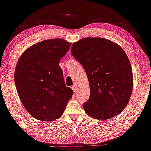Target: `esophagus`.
<instances>
[{
  "mask_svg": "<svg viewBox=\"0 0 151 151\" xmlns=\"http://www.w3.org/2000/svg\"><path fill=\"white\" fill-rule=\"evenodd\" d=\"M72 89H73V91H74V92H77V86H72Z\"/></svg>",
  "mask_w": 151,
  "mask_h": 151,
  "instance_id": "34e87169",
  "label": "esophagus"
}]
</instances>
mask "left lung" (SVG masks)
<instances>
[{"label":"left lung","instance_id":"left-lung-1","mask_svg":"<svg viewBox=\"0 0 151 151\" xmlns=\"http://www.w3.org/2000/svg\"><path fill=\"white\" fill-rule=\"evenodd\" d=\"M71 52L84 67L90 96L84 104L90 116L106 120L117 116L128 104L133 90L131 63L116 43L101 37H85L74 42Z\"/></svg>","mask_w":151,"mask_h":151}]
</instances>
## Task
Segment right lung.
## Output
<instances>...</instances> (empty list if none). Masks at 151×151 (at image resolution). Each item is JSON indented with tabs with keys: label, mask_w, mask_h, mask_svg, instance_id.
Masks as SVG:
<instances>
[{
	"label": "right lung",
	"mask_w": 151,
	"mask_h": 151,
	"mask_svg": "<svg viewBox=\"0 0 151 151\" xmlns=\"http://www.w3.org/2000/svg\"><path fill=\"white\" fill-rule=\"evenodd\" d=\"M63 39L46 40L32 45L19 58L15 83L25 109L36 119L54 121L63 114L73 91L67 87L60 61L70 48Z\"/></svg>",
	"instance_id": "obj_1"
}]
</instances>
